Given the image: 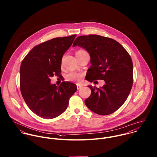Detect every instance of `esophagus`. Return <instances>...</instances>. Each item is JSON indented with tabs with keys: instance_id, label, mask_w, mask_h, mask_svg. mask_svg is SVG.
<instances>
[{
	"instance_id": "1",
	"label": "esophagus",
	"mask_w": 157,
	"mask_h": 157,
	"mask_svg": "<svg viewBox=\"0 0 157 157\" xmlns=\"http://www.w3.org/2000/svg\"><path fill=\"white\" fill-rule=\"evenodd\" d=\"M83 87L82 85H79V84H77V90H80V88H82Z\"/></svg>"
}]
</instances>
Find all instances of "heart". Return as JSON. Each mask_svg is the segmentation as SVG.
I'll return each mask as SVG.
<instances>
[{
	"mask_svg": "<svg viewBox=\"0 0 157 157\" xmlns=\"http://www.w3.org/2000/svg\"><path fill=\"white\" fill-rule=\"evenodd\" d=\"M82 51H84L80 50L77 51L76 53L82 52ZM83 78V74L80 72H71L66 76V79L67 81H69V82H75L80 83L82 82Z\"/></svg>",
	"mask_w": 157,
	"mask_h": 157,
	"instance_id": "heart-1",
	"label": "heart"
}]
</instances>
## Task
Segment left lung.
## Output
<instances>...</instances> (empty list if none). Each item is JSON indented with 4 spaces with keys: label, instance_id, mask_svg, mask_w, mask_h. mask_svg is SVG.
Instances as JSON below:
<instances>
[{
    "label": "left lung",
    "instance_id": "1",
    "mask_svg": "<svg viewBox=\"0 0 157 157\" xmlns=\"http://www.w3.org/2000/svg\"><path fill=\"white\" fill-rule=\"evenodd\" d=\"M86 49L90 56L91 66L86 80H104L100 88L88 86L91 90L85 101L92 112L101 115L118 109L126 100L133 84V63L126 50L116 40L99 35L78 37L72 46Z\"/></svg>",
    "mask_w": 157,
    "mask_h": 157
}]
</instances>
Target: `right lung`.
I'll use <instances>...</instances> for the list:
<instances>
[{
	"instance_id": "right-lung-1",
	"label": "right lung",
	"mask_w": 157,
	"mask_h": 157,
	"mask_svg": "<svg viewBox=\"0 0 157 157\" xmlns=\"http://www.w3.org/2000/svg\"><path fill=\"white\" fill-rule=\"evenodd\" d=\"M76 34L57 37L34 46L23 59L20 68V88L32 112L45 119L56 118L67 109L76 92L74 83L63 82L59 86L50 83L54 75L62 77V59Z\"/></svg>"
}]
</instances>
